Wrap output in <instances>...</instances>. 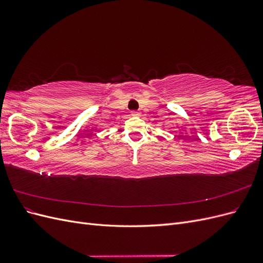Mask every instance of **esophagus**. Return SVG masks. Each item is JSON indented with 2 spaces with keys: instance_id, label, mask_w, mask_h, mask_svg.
<instances>
[{
  "instance_id": "34e87169",
  "label": "esophagus",
  "mask_w": 263,
  "mask_h": 263,
  "mask_svg": "<svg viewBox=\"0 0 263 263\" xmlns=\"http://www.w3.org/2000/svg\"><path fill=\"white\" fill-rule=\"evenodd\" d=\"M140 112H138V110H132V115L133 116H140Z\"/></svg>"
}]
</instances>
